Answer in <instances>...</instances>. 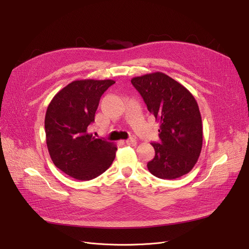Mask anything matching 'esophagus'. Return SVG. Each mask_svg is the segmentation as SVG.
<instances>
[{"instance_id": "1", "label": "esophagus", "mask_w": 249, "mask_h": 249, "mask_svg": "<svg viewBox=\"0 0 249 249\" xmlns=\"http://www.w3.org/2000/svg\"><path fill=\"white\" fill-rule=\"evenodd\" d=\"M125 143L127 145H135L136 144V139L135 138H128L126 141H125Z\"/></svg>"}]
</instances>
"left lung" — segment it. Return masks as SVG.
I'll return each instance as SVG.
<instances>
[{
	"instance_id": "obj_1",
	"label": "left lung",
	"mask_w": 249,
	"mask_h": 249,
	"mask_svg": "<svg viewBox=\"0 0 249 249\" xmlns=\"http://www.w3.org/2000/svg\"><path fill=\"white\" fill-rule=\"evenodd\" d=\"M131 83L160 122V140L152 143L155 155L147 163L148 171L163 179L190 173L203 145L197 101L184 86L160 71L133 77Z\"/></svg>"
}]
</instances>
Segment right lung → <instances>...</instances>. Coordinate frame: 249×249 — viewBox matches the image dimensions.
<instances>
[{
	"instance_id": "obj_1",
	"label": "right lung",
	"mask_w": 249,
	"mask_h": 249,
	"mask_svg": "<svg viewBox=\"0 0 249 249\" xmlns=\"http://www.w3.org/2000/svg\"><path fill=\"white\" fill-rule=\"evenodd\" d=\"M114 84L112 80L74 81L48 105L44 126L50 158L60 171L75 179L99 177L115 160L116 145L88 133L102 95Z\"/></svg>"
}]
</instances>
